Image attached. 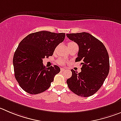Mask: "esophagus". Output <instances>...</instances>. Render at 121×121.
I'll list each match as a JSON object with an SVG mask.
<instances>
[{
    "instance_id": "obj_1",
    "label": "esophagus",
    "mask_w": 121,
    "mask_h": 121,
    "mask_svg": "<svg viewBox=\"0 0 121 121\" xmlns=\"http://www.w3.org/2000/svg\"><path fill=\"white\" fill-rule=\"evenodd\" d=\"M64 68H61V72H63V71H64Z\"/></svg>"
}]
</instances>
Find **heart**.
<instances>
[{
  "instance_id": "b5f03b06",
  "label": "heart",
  "mask_w": 121,
  "mask_h": 121,
  "mask_svg": "<svg viewBox=\"0 0 121 121\" xmlns=\"http://www.w3.org/2000/svg\"><path fill=\"white\" fill-rule=\"evenodd\" d=\"M72 43H74L72 42H70L69 43L68 45H71V44ZM57 62H58V64H60V65H64V64H65V63H66V60L65 59H63V58H60V59H58V60H57Z\"/></svg>"
}]
</instances>
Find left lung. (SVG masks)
I'll use <instances>...</instances> for the list:
<instances>
[{"label":"left lung","mask_w":121,"mask_h":121,"mask_svg":"<svg viewBox=\"0 0 121 121\" xmlns=\"http://www.w3.org/2000/svg\"><path fill=\"white\" fill-rule=\"evenodd\" d=\"M70 40L78 45L75 61H81V72L72 69V75L67 80L70 90L81 97L94 94L103 84L109 72V57L101 41L86 32L67 34Z\"/></svg>","instance_id":"8db88e82"}]
</instances>
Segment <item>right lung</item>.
<instances>
[{
	"label": "right lung",
	"mask_w": 121,
	"mask_h": 121,
	"mask_svg": "<svg viewBox=\"0 0 121 121\" xmlns=\"http://www.w3.org/2000/svg\"><path fill=\"white\" fill-rule=\"evenodd\" d=\"M64 38L63 33L40 31L27 35L19 43L13 57L15 78L26 92L38 94L50 87L60 69L56 65L47 68L42 60L52 56Z\"/></svg>",
	"instance_id": "obj_1"
}]
</instances>
